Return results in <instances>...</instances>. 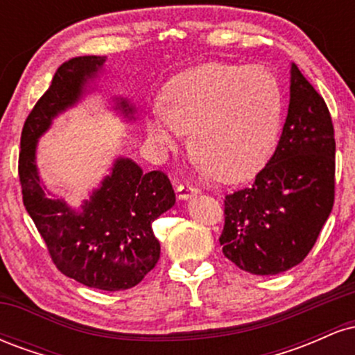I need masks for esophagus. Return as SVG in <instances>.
<instances>
[{
  "label": "esophagus",
  "instance_id": "obj_1",
  "mask_svg": "<svg viewBox=\"0 0 355 355\" xmlns=\"http://www.w3.org/2000/svg\"><path fill=\"white\" fill-rule=\"evenodd\" d=\"M177 191H178V198H182V200H187V198L197 195L198 191H200V189H198V187H195V185H191V183H180Z\"/></svg>",
  "mask_w": 355,
  "mask_h": 355
}]
</instances>
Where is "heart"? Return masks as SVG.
<instances>
[{"label": "heart", "instance_id": "obj_1", "mask_svg": "<svg viewBox=\"0 0 355 355\" xmlns=\"http://www.w3.org/2000/svg\"><path fill=\"white\" fill-rule=\"evenodd\" d=\"M282 108V87L267 67L205 63L166 83L146 128L160 152L178 148L190 130L195 157L220 180L237 182L266 165Z\"/></svg>", "mask_w": 355, "mask_h": 355}]
</instances>
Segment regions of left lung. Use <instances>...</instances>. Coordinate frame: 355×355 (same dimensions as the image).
<instances>
[{"mask_svg": "<svg viewBox=\"0 0 355 355\" xmlns=\"http://www.w3.org/2000/svg\"><path fill=\"white\" fill-rule=\"evenodd\" d=\"M336 197V138L327 105L291 70V103L279 144L250 187L225 195L220 245L255 275L300 263L317 242Z\"/></svg>", "mask_w": 355, "mask_h": 355, "instance_id": "left-lung-1", "label": "left lung"}]
</instances>
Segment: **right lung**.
<instances>
[{"label": "right lung", "instance_id": "obj_1", "mask_svg": "<svg viewBox=\"0 0 355 355\" xmlns=\"http://www.w3.org/2000/svg\"><path fill=\"white\" fill-rule=\"evenodd\" d=\"M103 61L101 56H75L56 70L23 125L18 175L24 207L56 268L87 287L116 292L140 284L160 259L152 222L175 203L168 177L162 170L144 173L132 160L120 158L83 211L75 214L44 195L35 165L38 137L53 116L80 98ZM120 105L125 113H133L126 101Z\"/></svg>", "mask_w": 355, "mask_h": 355}]
</instances>
